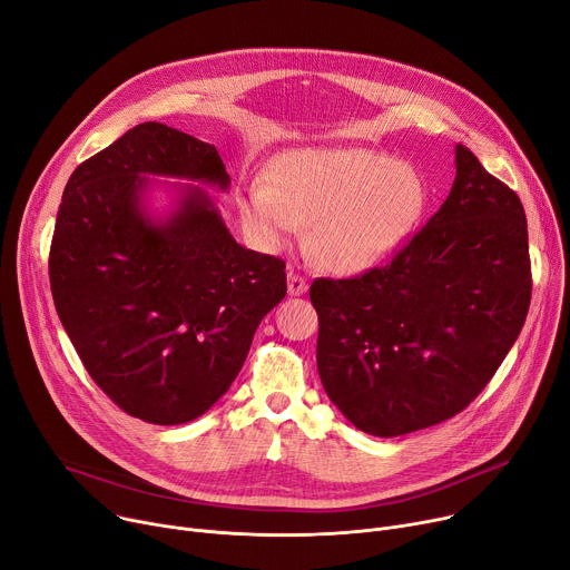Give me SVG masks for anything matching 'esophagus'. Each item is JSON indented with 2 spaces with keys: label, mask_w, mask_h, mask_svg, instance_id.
Returning <instances> with one entry per match:
<instances>
[{
  "label": "esophagus",
  "mask_w": 570,
  "mask_h": 570,
  "mask_svg": "<svg viewBox=\"0 0 570 570\" xmlns=\"http://www.w3.org/2000/svg\"><path fill=\"white\" fill-rule=\"evenodd\" d=\"M287 292H289V296H301L308 292V283H305L294 269L287 272Z\"/></svg>",
  "instance_id": "esophagus-1"
}]
</instances>
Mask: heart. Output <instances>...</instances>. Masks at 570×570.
I'll return each instance as SVG.
<instances>
[{"instance_id": "b5f03b06", "label": "heart", "mask_w": 570, "mask_h": 570, "mask_svg": "<svg viewBox=\"0 0 570 570\" xmlns=\"http://www.w3.org/2000/svg\"><path fill=\"white\" fill-rule=\"evenodd\" d=\"M269 183L246 185L242 226L265 250H283L311 226V248L335 274H363L395 255L429 203L422 175L370 148H292L276 155Z\"/></svg>"}]
</instances>
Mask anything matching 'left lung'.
Returning a JSON list of instances; mask_svg holds the SVG:
<instances>
[{
	"mask_svg": "<svg viewBox=\"0 0 570 570\" xmlns=\"http://www.w3.org/2000/svg\"><path fill=\"white\" fill-rule=\"evenodd\" d=\"M443 207L390 265L317 278V370L361 431L395 438L461 413L513 346L532 298L515 191L456 146Z\"/></svg>",
	"mask_w": 570,
	"mask_h": 570,
	"instance_id": "1",
	"label": "left lung"
}]
</instances>
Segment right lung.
I'll return each mask as SVG.
<instances>
[{
  "instance_id": "1",
  "label": "right lung",
  "mask_w": 570,
  "mask_h": 570,
  "mask_svg": "<svg viewBox=\"0 0 570 570\" xmlns=\"http://www.w3.org/2000/svg\"><path fill=\"white\" fill-rule=\"evenodd\" d=\"M157 186L174 196L161 215ZM205 186L230 187L216 148L141 122L75 168L57 214L59 320L107 397L150 424L191 422L222 400L287 292L285 262L237 244Z\"/></svg>"
}]
</instances>
